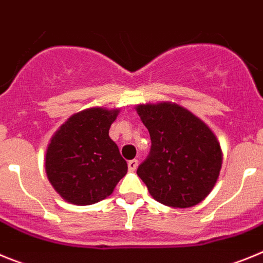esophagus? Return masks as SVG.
I'll list each match as a JSON object with an SVG mask.
<instances>
[{"label": "esophagus", "instance_id": "1", "mask_svg": "<svg viewBox=\"0 0 263 263\" xmlns=\"http://www.w3.org/2000/svg\"><path fill=\"white\" fill-rule=\"evenodd\" d=\"M127 167H129V171H132V173H133V171H136L137 167H138V160L137 159L129 160V162H127Z\"/></svg>", "mask_w": 263, "mask_h": 263}]
</instances>
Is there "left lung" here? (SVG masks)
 <instances>
[{"label":"left lung","mask_w":263,"mask_h":263,"mask_svg":"<svg viewBox=\"0 0 263 263\" xmlns=\"http://www.w3.org/2000/svg\"><path fill=\"white\" fill-rule=\"evenodd\" d=\"M147 127L152 148L137 174L160 204L190 208L212 191L222 153L212 130L200 118L173 103L136 108Z\"/></svg>","instance_id":"8db88e82"}]
</instances>
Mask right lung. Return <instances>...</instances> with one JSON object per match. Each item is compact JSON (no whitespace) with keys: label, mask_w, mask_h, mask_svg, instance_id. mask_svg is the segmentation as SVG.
<instances>
[{"label":"right lung","mask_w":263,"mask_h":263,"mask_svg":"<svg viewBox=\"0 0 263 263\" xmlns=\"http://www.w3.org/2000/svg\"><path fill=\"white\" fill-rule=\"evenodd\" d=\"M118 109L89 108L58 129L46 152V174L66 201L90 205L113 192L127 163L109 137Z\"/></svg>","instance_id":"right-lung-1"}]
</instances>
